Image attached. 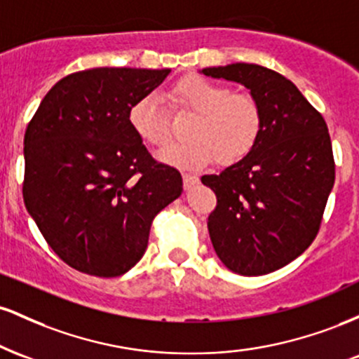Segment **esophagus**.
I'll list each match as a JSON object with an SVG mask.
<instances>
[{
	"instance_id": "esophagus-1",
	"label": "esophagus",
	"mask_w": 359,
	"mask_h": 359,
	"mask_svg": "<svg viewBox=\"0 0 359 359\" xmlns=\"http://www.w3.org/2000/svg\"><path fill=\"white\" fill-rule=\"evenodd\" d=\"M182 179H184V187H185V189H191V187H194V185H196V184H199V177H197V175L184 174Z\"/></svg>"
}]
</instances>
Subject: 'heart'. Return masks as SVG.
<instances>
[{"label": "heart", "mask_w": 359, "mask_h": 359, "mask_svg": "<svg viewBox=\"0 0 359 359\" xmlns=\"http://www.w3.org/2000/svg\"><path fill=\"white\" fill-rule=\"evenodd\" d=\"M174 102L196 113L187 142L175 143L158 155L160 162L179 168H203L214 160L222 165L240 162L257 145L262 133V109L248 94L201 76L185 77L175 86ZM128 121L148 145L163 148L172 140L170 114L158 93H147L131 104Z\"/></svg>", "instance_id": "1"}]
</instances>
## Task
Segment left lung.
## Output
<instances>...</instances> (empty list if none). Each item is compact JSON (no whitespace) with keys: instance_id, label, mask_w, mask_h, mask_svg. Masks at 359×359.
Masks as SVG:
<instances>
[{"instance_id":"8db88e82","label":"left lung","mask_w":359,"mask_h":359,"mask_svg":"<svg viewBox=\"0 0 359 359\" xmlns=\"http://www.w3.org/2000/svg\"><path fill=\"white\" fill-rule=\"evenodd\" d=\"M199 72L245 86L262 109L253 150L201 180L217 197L208 219L217 257L234 273L266 275L294 262L319 231L334 185L327 125L294 82L262 65L236 62Z\"/></svg>"}]
</instances>
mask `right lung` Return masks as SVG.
Instances as JSON below:
<instances>
[{
    "mask_svg": "<svg viewBox=\"0 0 359 359\" xmlns=\"http://www.w3.org/2000/svg\"><path fill=\"white\" fill-rule=\"evenodd\" d=\"M170 69L97 67L45 94L23 140V201L72 269L119 277L142 259L154 217L182 194L128 121L131 104Z\"/></svg>",
    "mask_w": 359,
    "mask_h": 359,
    "instance_id": "add662e5",
    "label": "right lung"
}]
</instances>
